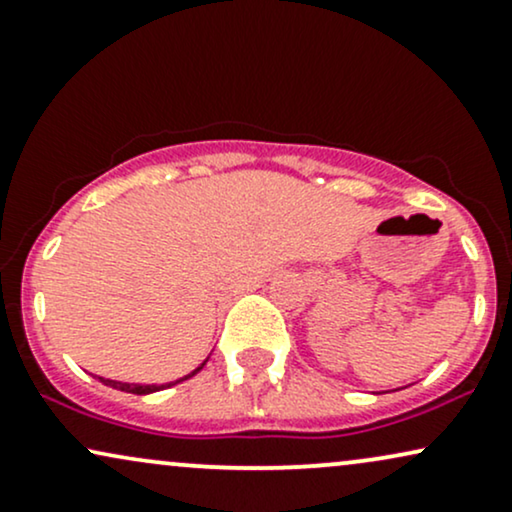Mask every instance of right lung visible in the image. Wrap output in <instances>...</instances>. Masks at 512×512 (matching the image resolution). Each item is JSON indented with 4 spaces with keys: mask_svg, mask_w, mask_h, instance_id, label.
Wrapping results in <instances>:
<instances>
[{
    "mask_svg": "<svg viewBox=\"0 0 512 512\" xmlns=\"http://www.w3.org/2000/svg\"><path fill=\"white\" fill-rule=\"evenodd\" d=\"M204 365H206V361L201 363L197 370H192V372H189V375L182 377V380H189V377L197 375V372H199L201 368H204ZM182 380H175V382H168V384H130V382H116V380H104V377H99V382L109 384V387H113V389L128 391V394H137V396H142V394H154V391L168 389V387H173V384H178V382H182Z\"/></svg>",
    "mask_w": 512,
    "mask_h": 512,
    "instance_id": "right-lung-1",
    "label": "right lung"
}]
</instances>
